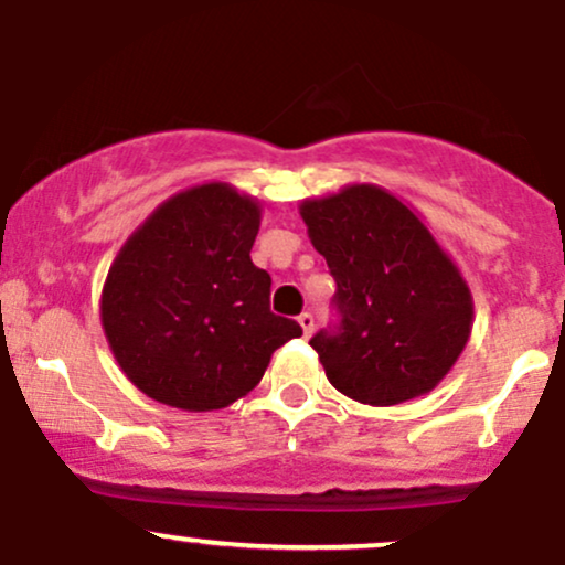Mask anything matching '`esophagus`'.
Instances as JSON below:
<instances>
[{
  "label": "esophagus",
  "mask_w": 565,
  "mask_h": 565,
  "mask_svg": "<svg viewBox=\"0 0 565 565\" xmlns=\"http://www.w3.org/2000/svg\"><path fill=\"white\" fill-rule=\"evenodd\" d=\"M297 321H300V327H302V334H305V337L313 334V329H316V319H313V313H302L300 319H297Z\"/></svg>",
  "instance_id": "34e87169"
}]
</instances>
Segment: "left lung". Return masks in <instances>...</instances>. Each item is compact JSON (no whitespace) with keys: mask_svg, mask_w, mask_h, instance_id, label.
I'll return each mask as SVG.
<instances>
[{"mask_svg":"<svg viewBox=\"0 0 565 565\" xmlns=\"http://www.w3.org/2000/svg\"><path fill=\"white\" fill-rule=\"evenodd\" d=\"M300 215L337 284L340 323L310 340L329 382L369 406L430 393L472 329L470 289L451 257L380 185L308 199Z\"/></svg>","mask_w":565,"mask_h":565,"instance_id":"obj_1","label":"left lung"}]
</instances>
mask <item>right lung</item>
Here are the masks:
<instances>
[{"label":"right lung","mask_w":565,"mask_h":565,"mask_svg":"<svg viewBox=\"0 0 565 565\" xmlns=\"http://www.w3.org/2000/svg\"><path fill=\"white\" fill-rule=\"evenodd\" d=\"M260 204L228 183L188 188L140 225L108 270L100 321L121 372L159 404L225 408L263 380L300 323L270 313L252 263Z\"/></svg>","instance_id":"obj_1"}]
</instances>
